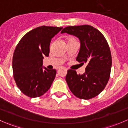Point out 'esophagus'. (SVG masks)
Returning a JSON list of instances; mask_svg holds the SVG:
<instances>
[{
  "label": "esophagus",
  "mask_w": 128,
  "mask_h": 128,
  "mask_svg": "<svg viewBox=\"0 0 128 128\" xmlns=\"http://www.w3.org/2000/svg\"><path fill=\"white\" fill-rule=\"evenodd\" d=\"M59 68H60V67H58V68H57V69H59Z\"/></svg>",
  "instance_id": "obj_1"
}]
</instances>
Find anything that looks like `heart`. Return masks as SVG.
<instances>
[{"mask_svg":"<svg viewBox=\"0 0 128 128\" xmlns=\"http://www.w3.org/2000/svg\"><path fill=\"white\" fill-rule=\"evenodd\" d=\"M72 40H76V39H74V38H72V37H68V38H66L67 42H69V41H71Z\"/></svg>","mask_w":128,"mask_h":128,"instance_id":"heart-1","label":"heart"}]
</instances>
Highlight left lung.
Listing matches in <instances>:
<instances>
[{"mask_svg": "<svg viewBox=\"0 0 128 128\" xmlns=\"http://www.w3.org/2000/svg\"><path fill=\"white\" fill-rule=\"evenodd\" d=\"M61 33L79 38L80 49L76 60L87 64L84 74H77L72 69L68 70L66 80L69 89L80 99L95 97L105 88L110 77L112 59L106 40L100 31L87 24L69 26Z\"/></svg>", "mask_w": 128, "mask_h": 128, "instance_id": "1", "label": "left lung"}]
</instances>
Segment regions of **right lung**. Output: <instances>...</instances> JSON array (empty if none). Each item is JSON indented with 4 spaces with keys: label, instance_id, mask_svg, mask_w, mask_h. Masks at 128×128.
I'll use <instances>...</instances> for the list:
<instances>
[{
    "label": "right lung",
    "instance_id": "right-lung-1",
    "mask_svg": "<svg viewBox=\"0 0 128 128\" xmlns=\"http://www.w3.org/2000/svg\"><path fill=\"white\" fill-rule=\"evenodd\" d=\"M62 27L41 26L22 37L14 51V78L20 91L28 97H39L51 87L56 69L42 68V59L48 56L51 39Z\"/></svg>",
    "mask_w": 128,
    "mask_h": 128
}]
</instances>
